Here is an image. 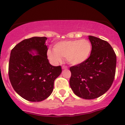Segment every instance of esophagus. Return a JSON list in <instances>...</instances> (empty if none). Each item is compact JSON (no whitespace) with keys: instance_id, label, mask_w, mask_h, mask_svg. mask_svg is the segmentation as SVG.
Returning a JSON list of instances; mask_svg holds the SVG:
<instances>
[{"instance_id":"esophagus-1","label":"esophagus","mask_w":125,"mask_h":125,"mask_svg":"<svg viewBox=\"0 0 125 125\" xmlns=\"http://www.w3.org/2000/svg\"><path fill=\"white\" fill-rule=\"evenodd\" d=\"M62 69L63 70H65V69H68V66H65V65H63V66H62Z\"/></svg>"}]
</instances>
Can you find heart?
<instances>
[{
	"instance_id": "b5f03b06",
	"label": "heart",
	"mask_w": 125,
	"mask_h": 125,
	"mask_svg": "<svg viewBox=\"0 0 125 125\" xmlns=\"http://www.w3.org/2000/svg\"><path fill=\"white\" fill-rule=\"evenodd\" d=\"M91 51V45L88 40H66L55 44L54 50H48L47 55L54 63L60 62L63 57L70 64L76 65L86 61Z\"/></svg>"
}]
</instances>
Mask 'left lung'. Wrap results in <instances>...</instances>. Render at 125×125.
Returning a JSON list of instances; mask_svg holds the SVG:
<instances>
[{"label":"left lung","instance_id":"obj_1","mask_svg":"<svg viewBox=\"0 0 125 125\" xmlns=\"http://www.w3.org/2000/svg\"><path fill=\"white\" fill-rule=\"evenodd\" d=\"M92 45L86 61L70 67V85L74 94L85 99H94L104 94L114 80L116 55L105 40L89 36Z\"/></svg>","mask_w":125,"mask_h":125}]
</instances>
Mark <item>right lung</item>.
Instances as JSON below:
<instances>
[{"label": "right lung", "mask_w": 125, "mask_h": 125, "mask_svg": "<svg viewBox=\"0 0 125 125\" xmlns=\"http://www.w3.org/2000/svg\"><path fill=\"white\" fill-rule=\"evenodd\" d=\"M45 37L25 39L11 51L9 79L15 91L30 102H40L48 97L54 83L62 73L60 66L51 65L47 59ZM32 51L37 55L31 53Z\"/></svg>", "instance_id": "add662e5"}]
</instances>
